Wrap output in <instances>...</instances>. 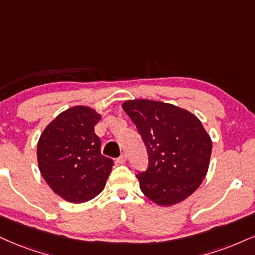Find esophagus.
I'll return each mask as SVG.
<instances>
[{"instance_id":"34e87169","label":"esophagus","mask_w":255,"mask_h":255,"mask_svg":"<svg viewBox=\"0 0 255 255\" xmlns=\"http://www.w3.org/2000/svg\"><path fill=\"white\" fill-rule=\"evenodd\" d=\"M127 161H128V156L125 155V153H123L121 157H118L117 158V163H119V164H124Z\"/></svg>"}]
</instances>
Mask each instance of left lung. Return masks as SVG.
I'll list each match as a JSON object with an SVG mask.
<instances>
[{
  "mask_svg": "<svg viewBox=\"0 0 255 255\" xmlns=\"http://www.w3.org/2000/svg\"><path fill=\"white\" fill-rule=\"evenodd\" d=\"M123 110L136 125L149 155V168L138 174L147 199L169 207L189 197L209 168L212 138L193 113L150 99L127 100Z\"/></svg>",
  "mask_w": 255,
  "mask_h": 255,
  "instance_id": "8db88e82",
  "label": "left lung"
}]
</instances>
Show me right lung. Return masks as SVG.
<instances>
[{"instance_id":"add662e5","label":"right lung","mask_w":255,"mask_h":255,"mask_svg":"<svg viewBox=\"0 0 255 255\" xmlns=\"http://www.w3.org/2000/svg\"><path fill=\"white\" fill-rule=\"evenodd\" d=\"M102 115L84 105L65 110L42 131L36 156L41 175L67 202L83 203L105 188L113 161L100 152L94 127Z\"/></svg>"}]
</instances>
